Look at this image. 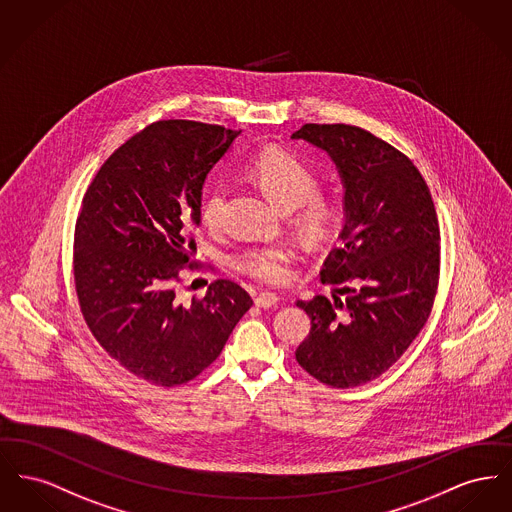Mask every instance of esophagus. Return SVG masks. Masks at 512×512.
Returning a JSON list of instances; mask_svg holds the SVG:
<instances>
[{"label":"esophagus","mask_w":512,"mask_h":512,"mask_svg":"<svg viewBox=\"0 0 512 512\" xmlns=\"http://www.w3.org/2000/svg\"><path fill=\"white\" fill-rule=\"evenodd\" d=\"M280 303V298L276 294H269V292H263L259 296H255V305L257 307H263V309H269Z\"/></svg>","instance_id":"esophagus-1"}]
</instances>
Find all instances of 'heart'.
Instances as JSON below:
<instances>
[{
    "label": "heart",
    "mask_w": 512,
    "mask_h": 512,
    "mask_svg": "<svg viewBox=\"0 0 512 512\" xmlns=\"http://www.w3.org/2000/svg\"><path fill=\"white\" fill-rule=\"evenodd\" d=\"M247 180L253 181L274 205L282 211H294L292 224L301 241L309 247H319L331 240L338 224V205L319 191L317 174L292 152L269 147L259 152L245 170ZM228 199V185L212 181L201 199V220L209 230L222 224ZM292 247L284 243L245 247L234 259L238 271L267 284L286 280Z\"/></svg>",
    "instance_id": "heart-1"
}]
</instances>
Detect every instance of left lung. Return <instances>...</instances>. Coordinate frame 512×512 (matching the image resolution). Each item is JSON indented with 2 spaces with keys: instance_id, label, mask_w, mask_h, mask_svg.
I'll use <instances>...</instances> for the list:
<instances>
[{
  "instance_id": "1",
  "label": "left lung",
  "mask_w": 512,
  "mask_h": 512,
  "mask_svg": "<svg viewBox=\"0 0 512 512\" xmlns=\"http://www.w3.org/2000/svg\"><path fill=\"white\" fill-rule=\"evenodd\" d=\"M292 139L331 154L346 211L321 271L336 294L298 301L311 331L296 360L332 389L360 387L396 363L429 319L441 267L437 212L414 162L358 125L305 123Z\"/></svg>"
}]
</instances>
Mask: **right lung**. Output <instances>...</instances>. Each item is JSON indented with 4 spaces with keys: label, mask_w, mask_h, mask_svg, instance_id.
Here are the masks:
<instances>
[{
    "label": "right lung",
    "mask_w": 512,
    "mask_h": 512,
    "mask_svg": "<svg viewBox=\"0 0 512 512\" xmlns=\"http://www.w3.org/2000/svg\"><path fill=\"white\" fill-rule=\"evenodd\" d=\"M240 131L162 120L127 139L91 181L75 224L73 276L83 319L110 358L156 387H178L216 360L253 305L218 278L180 303L203 183Z\"/></svg>",
    "instance_id": "obj_1"
}]
</instances>
